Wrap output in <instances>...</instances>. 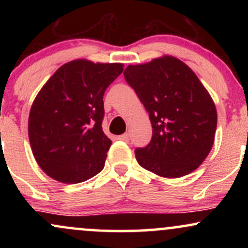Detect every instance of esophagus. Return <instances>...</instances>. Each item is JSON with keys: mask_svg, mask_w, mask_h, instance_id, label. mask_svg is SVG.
I'll return each instance as SVG.
<instances>
[{"mask_svg": "<svg viewBox=\"0 0 248 248\" xmlns=\"http://www.w3.org/2000/svg\"><path fill=\"white\" fill-rule=\"evenodd\" d=\"M118 140L124 141V142H128V141H129V135H128V134H124V135L119 136Z\"/></svg>", "mask_w": 248, "mask_h": 248, "instance_id": "34e87169", "label": "esophagus"}]
</instances>
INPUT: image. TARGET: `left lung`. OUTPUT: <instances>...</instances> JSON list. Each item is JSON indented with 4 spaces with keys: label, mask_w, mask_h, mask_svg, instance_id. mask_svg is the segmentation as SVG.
Wrapping results in <instances>:
<instances>
[{
    "label": "left lung",
    "mask_w": 248,
    "mask_h": 248,
    "mask_svg": "<svg viewBox=\"0 0 248 248\" xmlns=\"http://www.w3.org/2000/svg\"><path fill=\"white\" fill-rule=\"evenodd\" d=\"M124 79L135 91L153 127L149 144L136 148L142 168L177 178L203 163L215 141V102L193 71L171 56L129 65Z\"/></svg>",
    "instance_id": "left-lung-1"
}]
</instances>
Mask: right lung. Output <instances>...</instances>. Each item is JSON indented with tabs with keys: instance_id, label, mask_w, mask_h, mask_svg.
Masks as SVG:
<instances>
[{
	"instance_id": "right-lung-1",
	"label": "right lung",
	"mask_w": 248,
	"mask_h": 248,
	"mask_svg": "<svg viewBox=\"0 0 248 248\" xmlns=\"http://www.w3.org/2000/svg\"><path fill=\"white\" fill-rule=\"evenodd\" d=\"M120 62L78 59L56 71L30 109L29 140L43 171L76 184L104 169L112 141L102 132L105 91L121 75Z\"/></svg>"
}]
</instances>
